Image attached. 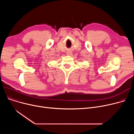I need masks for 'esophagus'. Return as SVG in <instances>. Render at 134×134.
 <instances>
[{
	"mask_svg": "<svg viewBox=\"0 0 134 134\" xmlns=\"http://www.w3.org/2000/svg\"><path fill=\"white\" fill-rule=\"evenodd\" d=\"M72 51H68L67 53V55H72Z\"/></svg>",
	"mask_w": 134,
	"mask_h": 134,
	"instance_id": "esophagus-1",
	"label": "esophagus"
}]
</instances>
